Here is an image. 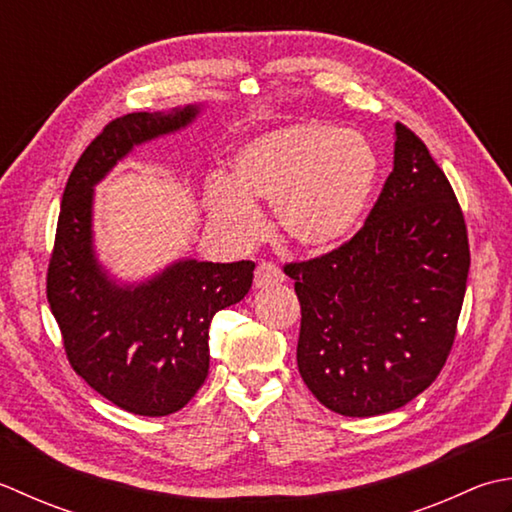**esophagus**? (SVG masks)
Masks as SVG:
<instances>
[{
	"mask_svg": "<svg viewBox=\"0 0 512 512\" xmlns=\"http://www.w3.org/2000/svg\"><path fill=\"white\" fill-rule=\"evenodd\" d=\"M283 280H285V274L274 263H260L254 271V285L258 289L278 285V283H283Z\"/></svg>",
	"mask_w": 512,
	"mask_h": 512,
	"instance_id": "esophagus-1",
	"label": "esophagus"
}]
</instances>
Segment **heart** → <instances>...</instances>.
I'll return each mask as SVG.
<instances>
[{
	"label": "heart",
	"instance_id": "b5f03b06",
	"mask_svg": "<svg viewBox=\"0 0 512 512\" xmlns=\"http://www.w3.org/2000/svg\"><path fill=\"white\" fill-rule=\"evenodd\" d=\"M378 156L360 132L296 123L245 143L232 181L207 187V210L227 234L252 241L256 203L274 207L280 232L302 252H329L356 234L378 181Z\"/></svg>",
	"mask_w": 512,
	"mask_h": 512
}]
</instances>
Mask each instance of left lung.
I'll use <instances>...</instances> for the list:
<instances>
[{"mask_svg": "<svg viewBox=\"0 0 512 512\" xmlns=\"http://www.w3.org/2000/svg\"><path fill=\"white\" fill-rule=\"evenodd\" d=\"M462 207L422 139L395 123L393 172L358 234L285 265L300 300L298 371L347 417L400 409L440 375L466 294Z\"/></svg>", "mask_w": 512, "mask_h": 512, "instance_id": "obj_1", "label": "left lung"}]
</instances>
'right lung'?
<instances>
[{"mask_svg":"<svg viewBox=\"0 0 512 512\" xmlns=\"http://www.w3.org/2000/svg\"><path fill=\"white\" fill-rule=\"evenodd\" d=\"M198 106L132 112L110 121L72 168L57 221L46 296L68 362L119 409L161 417L176 413L210 371V322L245 298L252 260H176L139 285H117L92 247V187L134 145L190 125Z\"/></svg>","mask_w":512,"mask_h":512,"instance_id":"right-lung-1","label":"right lung"}]
</instances>
